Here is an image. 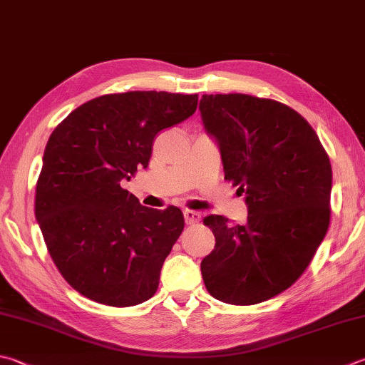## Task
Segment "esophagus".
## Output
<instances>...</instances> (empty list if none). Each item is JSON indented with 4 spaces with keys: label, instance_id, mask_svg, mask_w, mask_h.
Here are the masks:
<instances>
[{
    "label": "esophagus",
    "instance_id": "obj_1",
    "mask_svg": "<svg viewBox=\"0 0 365 365\" xmlns=\"http://www.w3.org/2000/svg\"><path fill=\"white\" fill-rule=\"evenodd\" d=\"M200 219H202V215L198 211H192V210H185L184 211V221H185V224H187V225L200 222Z\"/></svg>",
    "mask_w": 365,
    "mask_h": 365
}]
</instances>
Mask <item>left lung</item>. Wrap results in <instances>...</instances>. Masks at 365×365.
<instances>
[{
  "instance_id": "left-lung-1",
  "label": "left lung",
  "mask_w": 365,
  "mask_h": 365,
  "mask_svg": "<svg viewBox=\"0 0 365 365\" xmlns=\"http://www.w3.org/2000/svg\"><path fill=\"white\" fill-rule=\"evenodd\" d=\"M198 109L224 178L247 206L245 224L203 219L216 238L200 265L205 286L225 304H260L299 279L326 237L331 160L310 123L283 103L219 93L203 95Z\"/></svg>"
}]
</instances>
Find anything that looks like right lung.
Instances as JSON below:
<instances>
[{"instance_id":"add662e5","label":"right lung","mask_w":365,"mask_h":365,"mask_svg":"<svg viewBox=\"0 0 365 365\" xmlns=\"http://www.w3.org/2000/svg\"><path fill=\"white\" fill-rule=\"evenodd\" d=\"M197 101L155 91L103 95L55 127L34 216L61 277L84 297L133 307L155 294L184 216L176 206H143L120 184L148 167L155 135L189 119Z\"/></svg>"}]
</instances>
